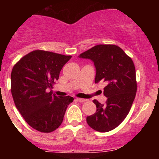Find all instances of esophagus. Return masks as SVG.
Returning <instances> with one entry per match:
<instances>
[{"label": "esophagus", "mask_w": 159, "mask_h": 159, "mask_svg": "<svg viewBox=\"0 0 159 159\" xmlns=\"http://www.w3.org/2000/svg\"><path fill=\"white\" fill-rule=\"evenodd\" d=\"M77 101H78V102H86V101H87V99L79 98H77Z\"/></svg>", "instance_id": "esophagus-1"}]
</instances>
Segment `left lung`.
<instances>
[{
	"instance_id": "obj_1",
	"label": "left lung",
	"mask_w": 159,
	"mask_h": 159,
	"mask_svg": "<svg viewBox=\"0 0 159 159\" xmlns=\"http://www.w3.org/2000/svg\"><path fill=\"white\" fill-rule=\"evenodd\" d=\"M81 58L90 59L96 68L95 83L104 81L106 104L97 100L96 112L88 116V125L95 131L107 132L118 127L129 114L137 91L135 68L131 58L114 44H98L81 53Z\"/></svg>"
}]
</instances>
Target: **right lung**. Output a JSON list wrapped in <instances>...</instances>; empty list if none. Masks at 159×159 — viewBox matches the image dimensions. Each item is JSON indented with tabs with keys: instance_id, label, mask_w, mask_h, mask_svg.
<instances>
[{
	"instance_id": "right-lung-1",
	"label": "right lung",
	"mask_w": 159,
	"mask_h": 159,
	"mask_svg": "<svg viewBox=\"0 0 159 159\" xmlns=\"http://www.w3.org/2000/svg\"><path fill=\"white\" fill-rule=\"evenodd\" d=\"M71 56L36 50L28 53L11 71V94L16 108L26 122L41 132L57 129L63 121L70 96L57 97L47 89L58 80L59 74Z\"/></svg>"
}]
</instances>
